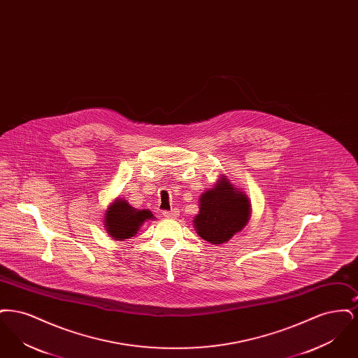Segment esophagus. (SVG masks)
I'll use <instances>...</instances> for the list:
<instances>
[{"instance_id": "1", "label": "esophagus", "mask_w": 358, "mask_h": 358, "mask_svg": "<svg viewBox=\"0 0 358 358\" xmlns=\"http://www.w3.org/2000/svg\"><path fill=\"white\" fill-rule=\"evenodd\" d=\"M178 215H180V212L177 209H171V210L164 212V217H166V219H177Z\"/></svg>"}]
</instances>
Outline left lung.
<instances>
[{"mask_svg":"<svg viewBox=\"0 0 358 358\" xmlns=\"http://www.w3.org/2000/svg\"><path fill=\"white\" fill-rule=\"evenodd\" d=\"M199 213L193 219L197 235L205 241L224 244L241 232L251 217V200L225 174L206 189L199 200Z\"/></svg>","mask_w":358,"mask_h":358,"instance_id":"1","label":"left lung"}]
</instances>
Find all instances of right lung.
<instances>
[{"mask_svg": "<svg viewBox=\"0 0 358 358\" xmlns=\"http://www.w3.org/2000/svg\"><path fill=\"white\" fill-rule=\"evenodd\" d=\"M154 219L149 209H136L124 199L117 197L104 210L103 225L114 240L124 241L126 238H134L142 224Z\"/></svg>", "mask_w": 358, "mask_h": 358, "instance_id": "1", "label": "right lung"}]
</instances>
